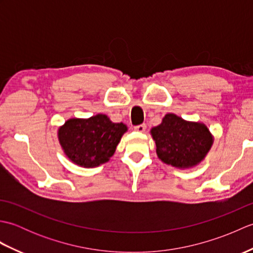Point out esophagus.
Returning a JSON list of instances; mask_svg holds the SVG:
<instances>
[{
    "label": "esophagus",
    "instance_id": "1",
    "mask_svg": "<svg viewBox=\"0 0 253 253\" xmlns=\"http://www.w3.org/2000/svg\"><path fill=\"white\" fill-rule=\"evenodd\" d=\"M146 124H141V125H138V126H135V130L136 131H139V132H144V130H146Z\"/></svg>",
    "mask_w": 253,
    "mask_h": 253
}]
</instances>
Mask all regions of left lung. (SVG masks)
<instances>
[{
    "label": "left lung",
    "mask_w": 253,
    "mask_h": 253,
    "mask_svg": "<svg viewBox=\"0 0 253 253\" xmlns=\"http://www.w3.org/2000/svg\"><path fill=\"white\" fill-rule=\"evenodd\" d=\"M159 159L177 169H190L203 161L213 144V136L202 123L188 122L169 113L151 129Z\"/></svg>",
    "instance_id": "8db88e82"
}]
</instances>
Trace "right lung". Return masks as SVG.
<instances>
[{"instance_id":"1","label":"right lung","mask_w":253,"mask_h":253,"mask_svg":"<svg viewBox=\"0 0 253 253\" xmlns=\"http://www.w3.org/2000/svg\"><path fill=\"white\" fill-rule=\"evenodd\" d=\"M126 131L125 124L113 123L106 115L98 114L66 121L58 128L57 137L73 163L90 169L109 162Z\"/></svg>"}]
</instances>
